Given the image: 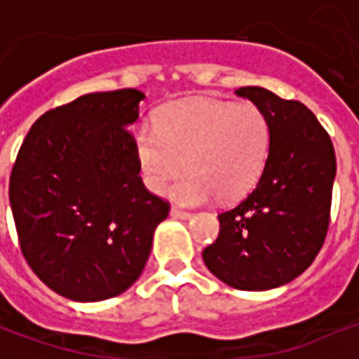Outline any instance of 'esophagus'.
I'll list each match as a JSON object with an SVG mask.
<instances>
[{
    "label": "esophagus",
    "mask_w": 359,
    "mask_h": 359,
    "mask_svg": "<svg viewBox=\"0 0 359 359\" xmlns=\"http://www.w3.org/2000/svg\"><path fill=\"white\" fill-rule=\"evenodd\" d=\"M171 215L177 219H190L192 217V213L190 211L180 210V208H171Z\"/></svg>",
    "instance_id": "obj_1"
}]
</instances>
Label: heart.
I'll use <instances>...</instances> for the list:
<instances>
[{
  "instance_id": "1",
  "label": "heart",
  "mask_w": 359,
  "mask_h": 359,
  "mask_svg": "<svg viewBox=\"0 0 359 359\" xmlns=\"http://www.w3.org/2000/svg\"><path fill=\"white\" fill-rule=\"evenodd\" d=\"M271 126L254 103L219 100L172 103L157 115V128L142 125L134 133V154L146 187L182 205H202L217 196L233 202L256 187L267 163Z\"/></svg>"
}]
</instances>
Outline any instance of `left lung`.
Instances as JSON below:
<instances>
[{"instance_id":"obj_1","label":"left lung","mask_w":359,"mask_h":359,"mask_svg":"<svg viewBox=\"0 0 359 359\" xmlns=\"http://www.w3.org/2000/svg\"><path fill=\"white\" fill-rule=\"evenodd\" d=\"M246 97L267 115L269 157L256 188L219 213L217 241L202 252L208 269L238 290H269L302 275L331 221L337 157L331 136L304 103L259 86Z\"/></svg>"}]
</instances>
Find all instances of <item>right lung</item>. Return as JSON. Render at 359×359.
Wrapping results in <instances>:
<instances>
[{
    "label": "right lung",
    "mask_w": 359,
    "mask_h": 359,
    "mask_svg": "<svg viewBox=\"0 0 359 359\" xmlns=\"http://www.w3.org/2000/svg\"><path fill=\"white\" fill-rule=\"evenodd\" d=\"M140 90L95 92L50 109L28 130L9 179L22 256L74 302L125 292L140 277L169 202L146 190L126 126Z\"/></svg>",
    "instance_id": "right-lung-1"
}]
</instances>
